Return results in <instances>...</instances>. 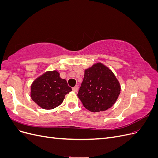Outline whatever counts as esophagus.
<instances>
[{
  "instance_id": "34e87169",
  "label": "esophagus",
  "mask_w": 158,
  "mask_h": 158,
  "mask_svg": "<svg viewBox=\"0 0 158 158\" xmlns=\"http://www.w3.org/2000/svg\"><path fill=\"white\" fill-rule=\"evenodd\" d=\"M78 86H74V87H73V92H76L78 91Z\"/></svg>"
}]
</instances>
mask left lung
<instances>
[{
	"label": "left lung",
	"instance_id": "8db88e82",
	"mask_svg": "<svg viewBox=\"0 0 158 158\" xmlns=\"http://www.w3.org/2000/svg\"><path fill=\"white\" fill-rule=\"evenodd\" d=\"M120 92V84L113 72L98 63L85 70L78 96L85 109L95 113L111 108Z\"/></svg>",
	"mask_w": 158,
	"mask_h": 158
}]
</instances>
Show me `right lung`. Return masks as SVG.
Wrapping results in <instances>:
<instances>
[{
  "label": "right lung",
  "instance_id": "obj_1",
  "mask_svg": "<svg viewBox=\"0 0 158 158\" xmlns=\"http://www.w3.org/2000/svg\"><path fill=\"white\" fill-rule=\"evenodd\" d=\"M72 91L65 79L56 70L47 71L36 78L31 85V98L44 109H52L63 103L66 94Z\"/></svg>",
  "mask_w": 158,
  "mask_h": 158
}]
</instances>
